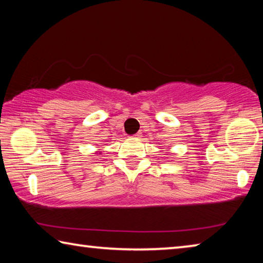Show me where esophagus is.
I'll return each instance as SVG.
<instances>
[{"mask_svg":"<svg viewBox=\"0 0 263 263\" xmlns=\"http://www.w3.org/2000/svg\"><path fill=\"white\" fill-rule=\"evenodd\" d=\"M140 137H141V133H139V132L136 133V135H135V138H140Z\"/></svg>","mask_w":263,"mask_h":263,"instance_id":"1","label":"esophagus"}]
</instances>
